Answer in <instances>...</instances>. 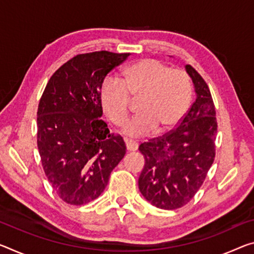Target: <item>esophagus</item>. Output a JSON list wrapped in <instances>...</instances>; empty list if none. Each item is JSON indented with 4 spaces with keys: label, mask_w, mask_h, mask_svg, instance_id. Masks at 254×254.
Segmentation results:
<instances>
[{
    "label": "esophagus",
    "mask_w": 254,
    "mask_h": 254,
    "mask_svg": "<svg viewBox=\"0 0 254 254\" xmlns=\"http://www.w3.org/2000/svg\"><path fill=\"white\" fill-rule=\"evenodd\" d=\"M124 142H126V144H127V151H135V150H138V148H139L138 142L133 141V140H128V139H124Z\"/></svg>",
    "instance_id": "34e87169"
}]
</instances>
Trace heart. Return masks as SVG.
Segmentation results:
<instances>
[{"label":"heart","instance_id":"heart-1","mask_svg":"<svg viewBox=\"0 0 254 254\" xmlns=\"http://www.w3.org/2000/svg\"><path fill=\"white\" fill-rule=\"evenodd\" d=\"M138 99L140 112L123 127V133L141 136L156 128L165 132L175 127L192 99L190 76L158 60L144 59L126 67L121 81L106 79L100 88V104L108 120L122 126L130 112L131 99Z\"/></svg>","mask_w":254,"mask_h":254}]
</instances>
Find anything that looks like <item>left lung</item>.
Listing matches in <instances>:
<instances>
[{
	"mask_svg": "<svg viewBox=\"0 0 254 254\" xmlns=\"http://www.w3.org/2000/svg\"><path fill=\"white\" fill-rule=\"evenodd\" d=\"M196 98L179 126L139 146L146 164L139 190L155 207L174 210L190 202L214 163L216 110L208 84L195 69L185 65Z\"/></svg>",
	"mask_w": 254,
	"mask_h": 254,
	"instance_id": "1",
	"label": "left lung"
}]
</instances>
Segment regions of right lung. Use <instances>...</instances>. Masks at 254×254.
I'll return each instance as SVG.
<instances>
[{
  "label": "right lung",
  "instance_id": "1",
  "mask_svg": "<svg viewBox=\"0 0 254 254\" xmlns=\"http://www.w3.org/2000/svg\"><path fill=\"white\" fill-rule=\"evenodd\" d=\"M79 54L51 76L39 100L37 146L47 180L64 202L81 206L102 194L126 155L123 138L100 120L105 76L130 56Z\"/></svg>",
  "mask_w": 254,
  "mask_h": 254
}]
</instances>
